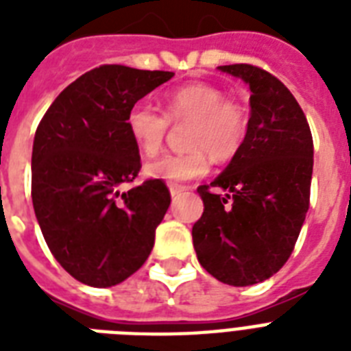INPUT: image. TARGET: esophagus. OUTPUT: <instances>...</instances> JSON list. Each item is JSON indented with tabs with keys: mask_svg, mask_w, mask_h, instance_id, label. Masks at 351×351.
Segmentation results:
<instances>
[{
	"mask_svg": "<svg viewBox=\"0 0 351 351\" xmlns=\"http://www.w3.org/2000/svg\"><path fill=\"white\" fill-rule=\"evenodd\" d=\"M186 186H180V184H169V191L171 197H176V195H180L182 191H186Z\"/></svg>",
	"mask_w": 351,
	"mask_h": 351,
	"instance_id": "obj_1",
	"label": "esophagus"
}]
</instances>
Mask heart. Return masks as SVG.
Here are the masks:
<instances>
[{
	"mask_svg": "<svg viewBox=\"0 0 351 351\" xmlns=\"http://www.w3.org/2000/svg\"><path fill=\"white\" fill-rule=\"evenodd\" d=\"M171 123H189L186 147L145 165L151 178L186 182L206 175L208 153L219 162L231 160L247 136L250 118L239 101L230 100L220 87L209 84L184 85L165 96L164 112L147 100L134 101L125 117L127 131L138 151L153 158L160 153Z\"/></svg>",
	"mask_w": 351,
	"mask_h": 351,
	"instance_id": "b5f03b06",
	"label": "heart"
}]
</instances>
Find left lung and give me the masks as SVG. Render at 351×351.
I'll return each mask as SVG.
<instances>
[{
	"mask_svg": "<svg viewBox=\"0 0 351 351\" xmlns=\"http://www.w3.org/2000/svg\"><path fill=\"white\" fill-rule=\"evenodd\" d=\"M219 69L250 85V129L224 173L198 186L204 213L193 226V245L217 280L250 286L275 275L299 239L310 208L313 138L280 80L250 63Z\"/></svg>",
	"mask_w": 351,
	"mask_h": 351,
	"instance_id": "obj_1",
	"label": "left lung"
}]
</instances>
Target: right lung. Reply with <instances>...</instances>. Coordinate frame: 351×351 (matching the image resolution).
Wrapping results in <instances>:
<instances>
[{"mask_svg":"<svg viewBox=\"0 0 351 351\" xmlns=\"http://www.w3.org/2000/svg\"><path fill=\"white\" fill-rule=\"evenodd\" d=\"M171 78L169 71L100 65L65 87L36 129V219L54 258L80 282L120 284L153 250L171 193L160 178L120 193L142 169L125 117Z\"/></svg>","mask_w":351,"mask_h":351,"instance_id":"right-lung-1","label":"right lung"}]
</instances>
